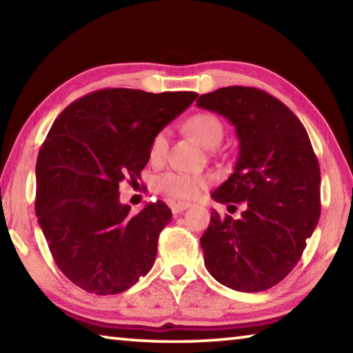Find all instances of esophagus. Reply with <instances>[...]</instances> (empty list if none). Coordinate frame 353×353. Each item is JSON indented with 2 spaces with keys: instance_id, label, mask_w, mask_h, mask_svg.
<instances>
[{
  "instance_id": "34e87169",
  "label": "esophagus",
  "mask_w": 353,
  "mask_h": 353,
  "mask_svg": "<svg viewBox=\"0 0 353 353\" xmlns=\"http://www.w3.org/2000/svg\"><path fill=\"white\" fill-rule=\"evenodd\" d=\"M171 212L174 214H179L182 213L183 210H187V208H190V204L188 202H171Z\"/></svg>"
}]
</instances>
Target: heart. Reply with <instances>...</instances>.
Here are the masks:
<instances>
[{
    "instance_id": "obj_1",
    "label": "heart",
    "mask_w": 353,
    "mask_h": 353,
    "mask_svg": "<svg viewBox=\"0 0 353 353\" xmlns=\"http://www.w3.org/2000/svg\"><path fill=\"white\" fill-rule=\"evenodd\" d=\"M187 128L205 148H216L224 137V128L212 113H198L187 121ZM168 152V130L162 129L154 135L149 146V159L162 162ZM210 183V177L204 174H190L182 171H170L157 179V188L162 193L177 199H194Z\"/></svg>"
}]
</instances>
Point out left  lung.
Here are the masks:
<instances>
[{
	"label": "left lung",
	"instance_id": "8db88e82",
	"mask_svg": "<svg viewBox=\"0 0 353 353\" xmlns=\"http://www.w3.org/2000/svg\"><path fill=\"white\" fill-rule=\"evenodd\" d=\"M196 104L229 119L240 140L234 172L212 198L246 202L240 219L212 212L201 238L205 268L227 288L265 291L292 271L318 225V157L299 118L260 88H218Z\"/></svg>",
	"mask_w": 353,
	"mask_h": 353
}]
</instances>
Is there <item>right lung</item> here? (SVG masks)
Listing matches in <instances>:
<instances>
[{
	"label": "right lung",
	"instance_id": "right-lung-1",
	"mask_svg": "<svg viewBox=\"0 0 353 353\" xmlns=\"http://www.w3.org/2000/svg\"><path fill=\"white\" fill-rule=\"evenodd\" d=\"M196 98L104 88L56 118L35 165V214L59 270L79 288L118 294L151 271L172 213L157 201L132 214L119 183L139 179L154 135Z\"/></svg>",
	"mask_w": 353,
	"mask_h": 353
}]
</instances>
